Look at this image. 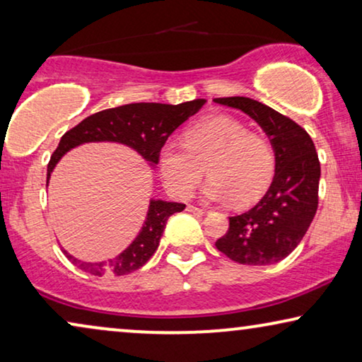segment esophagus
<instances>
[{"label": "esophagus", "mask_w": 362, "mask_h": 362, "mask_svg": "<svg viewBox=\"0 0 362 362\" xmlns=\"http://www.w3.org/2000/svg\"><path fill=\"white\" fill-rule=\"evenodd\" d=\"M187 211L189 212H194V214H206V209H201V207H197V206H187Z\"/></svg>", "instance_id": "34e87169"}]
</instances>
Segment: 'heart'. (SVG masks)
Masks as SVG:
<instances>
[{"label":"heart","mask_w":362,"mask_h":362,"mask_svg":"<svg viewBox=\"0 0 362 362\" xmlns=\"http://www.w3.org/2000/svg\"><path fill=\"white\" fill-rule=\"evenodd\" d=\"M274 148L244 122L229 115H212L192 125L182 143H166L160 151V171L168 191L187 199L199 185L204 168L211 181V199H232L247 206L259 199L274 175Z\"/></svg>","instance_id":"b5f03b06"}]
</instances>
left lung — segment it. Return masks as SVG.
I'll return each mask as SVG.
<instances>
[{
    "label": "left lung",
    "instance_id": "obj_1",
    "mask_svg": "<svg viewBox=\"0 0 362 362\" xmlns=\"http://www.w3.org/2000/svg\"><path fill=\"white\" fill-rule=\"evenodd\" d=\"M239 108L262 127L275 151V176L265 196L244 214L229 217L216 247L244 265H270L296 249L318 209L320 160L308 133L291 118L247 97L214 98Z\"/></svg>",
    "mask_w": 362,
    "mask_h": 362
}]
</instances>
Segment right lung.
Segmentation results:
<instances>
[{
  "label": "right lung",
  "instance_id": "add662e5",
  "mask_svg": "<svg viewBox=\"0 0 362 362\" xmlns=\"http://www.w3.org/2000/svg\"><path fill=\"white\" fill-rule=\"evenodd\" d=\"M204 98L180 103V105H168V103H128V105L108 108L93 113L87 117L78 125L64 133L59 141V146L52 153L51 161L47 165V182L51 173L59 160L66 155L69 150L76 148L82 143L90 141H117L133 148L140 153L150 165H158L160 151L165 145L168 136L176 130L181 123L199 112L204 105ZM186 204L181 202H166V201H150L146 221L143 224L140 234L136 239L117 255L115 259L108 262H81L72 257L67 250L64 255L78 269L90 275H127L132 274L146 264L155 254L160 239L165 230L166 221L175 212H181Z\"/></svg>",
  "mask_w": 362,
  "mask_h": 362
}]
</instances>
